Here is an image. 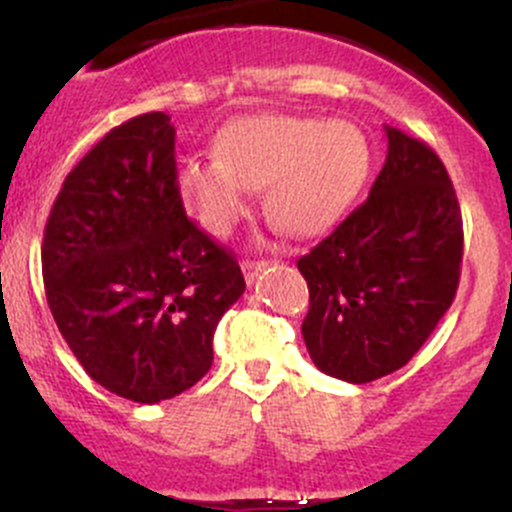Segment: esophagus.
I'll use <instances>...</instances> for the list:
<instances>
[{
  "mask_svg": "<svg viewBox=\"0 0 512 512\" xmlns=\"http://www.w3.org/2000/svg\"><path fill=\"white\" fill-rule=\"evenodd\" d=\"M265 267H267L265 260H257V262L255 260H245V262H242V275H245L247 285H252V282L257 280V275H260Z\"/></svg>",
  "mask_w": 512,
  "mask_h": 512,
  "instance_id": "esophagus-1",
  "label": "esophagus"
}]
</instances>
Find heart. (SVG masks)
Instances as JSON below:
<instances>
[{"instance_id":"heart-1","label":"heart","mask_w":512,"mask_h":512,"mask_svg":"<svg viewBox=\"0 0 512 512\" xmlns=\"http://www.w3.org/2000/svg\"><path fill=\"white\" fill-rule=\"evenodd\" d=\"M371 173L364 131L349 121L257 113L215 133V158H185L175 190L193 218L225 237L250 215L252 190L294 237H314L347 215Z\"/></svg>"}]
</instances>
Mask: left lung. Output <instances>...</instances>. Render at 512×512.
I'll list each match as a JSON object with an SVG mask.
<instances>
[{
  "label": "left lung",
  "mask_w": 512,
  "mask_h": 512,
  "mask_svg": "<svg viewBox=\"0 0 512 512\" xmlns=\"http://www.w3.org/2000/svg\"><path fill=\"white\" fill-rule=\"evenodd\" d=\"M384 131L389 151L366 203L297 262L309 287L307 352L349 384L401 369L461 277L463 220L446 165L423 141Z\"/></svg>",
  "instance_id": "1"
}]
</instances>
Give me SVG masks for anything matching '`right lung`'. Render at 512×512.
<instances>
[{"mask_svg": "<svg viewBox=\"0 0 512 512\" xmlns=\"http://www.w3.org/2000/svg\"><path fill=\"white\" fill-rule=\"evenodd\" d=\"M41 272L86 374L136 404L173 399L208 374L215 327L245 292L232 252L185 218L163 111L108 131L66 175Z\"/></svg>", "mask_w": 512, "mask_h": 512, "instance_id": "1", "label": "right lung"}]
</instances>
